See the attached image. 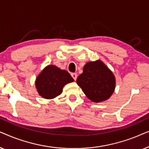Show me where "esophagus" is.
Returning a JSON list of instances; mask_svg holds the SVG:
<instances>
[{
  "mask_svg": "<svg viewBox=\"0 0 149 149\" xmlns=\"http://www.w3.org/2000/svg\"><path fill=\"white\" fill-rule=\"evenodd\" d=\"M71 76L72 77V78L74 79V81H76V79L77 78V73H72V74H71Z\"/></svg>",
  "mask_w": 149,
  "mask_h": 149,
  "instance_id": "34e87169",
  "label": "esophagus"
}]
</instances>
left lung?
Returning <instances> with one entry per match:
<instances>
[{
    "label": "left lung",
    "instance_id": "8db88e82",
    "mask_svg": "<svg viewBox=\"0 0 149 149\" xmlns=\"http://www.w3.org/2000/svg\"><path fill=\"white\" fill-rule=\"evenodd\" d=\"M77 83L89 100L99 103L107 100L115 89L116 79L113 72L100 60L87 62Z\"/></svg>",
    "mask_w": 149,
    "mask_h": 149
}]
</instances>
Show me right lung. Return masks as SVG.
<instances>
[{
    "label": "right lung",
    "instance_id": "right-lung-1",
    "mask_svg": "<svg viewBox=\"0 0 149 149\" xmlns=\"http://www.w3.org/2000/svg\"><path fill=\"white\" fill-rule=\"evenodd\" d=\"M73 81L68 71L55 65H48L36 77L35 86L38 94L43 98L54 99L62 93L64 85Z\"/></svg>",
    "mask_w": 149,
    "mask_h": 149
}]
</instances>
